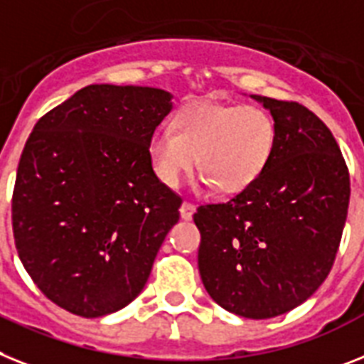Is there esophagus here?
Segmentation results:
<instances>
[{"mask_svg":"<svg viewBox=\"0 0 364 364\" xmlns=\"http://www.w3.org/2000/svg\"><path fill=\"white\" fill-rule=\"evenodd\" d=\"M179 213H181L183 220H192V216H194V213H196V205H192V203H188V201H183Z\"/></svg>","mask_w":364,"mask_h":364,"instance_id":"esophagus-1","label":"esophagus"}]
</instances>
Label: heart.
Segmentation results:
<instances>
[{"instance_id":"b5f03b06","label":"heart","mask_w":364,"mask_h":364,"mask_svg":"<svg viewBox=\"0 0 364 364\" xmlns=\"http://www.w3.org/2000/svg\"><path fill=\"white\" fill-rule=\"evenodd\" d=\"M276 146V124L255 105L198 103L159 127L148 140V157L159 181L177 187L196 166L201 185L220 194H239L267 170Z\"/></svg>"}]
</instances>
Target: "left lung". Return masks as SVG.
I'll return each mask as SVG.
<instances>
[{"mask_svg":"<svg viewBox=\"0 0 364 364\" xmlns=\"http://www.w3.org/2000/svg\"><path fill=\"white\" fill-rule=\"evenodd\" d=\"M276 146L252 187L198 207V268L220 307L262 320L294 309L323 283L350 203V173L328 125L307 107L255 96Z\"/></svg>","mask_w":364,"mask_h":364,"instance_id":"left-lung-1","label":"left lung"}]
</instances>
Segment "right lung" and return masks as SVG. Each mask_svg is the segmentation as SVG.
I'll return each instance as SVG.
<instances>
[{
    "label": "right lung",
    "instance_id": "add662e5",
    "mask_svg": "<svg viewBox=\"0 0 364 364\" xmlns=\"http://www.w3.org/2000/svg\"><path fill=\"white\" fill-rule=\"evenodd\" d=\"M172 111L151 87L88 85L36 122L12 194L18 255L35 285L85 318L144 289L181 198L159 181L148 140Z\"/></svg>",
    "mask_w": 364,
    "mask_h": 364
}]
</instances>
